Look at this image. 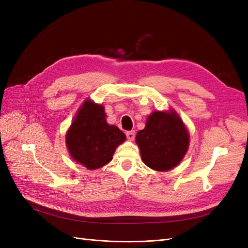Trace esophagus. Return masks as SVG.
<instances>
[{"label": "esophagus", "instance_id": "obj_1", "mask_svg": "<svg viewBox=\"0 0 248 248\" xmlns=\"http://www.w3.org/2000/svg\"><path fill=\"white\" fill-rule=\"evenodd\" d=\"M126 137L129 140H133L134 138H136V131L134 130H130V131H127L126 132Z\"/></svg>", "mask_w": 248, "mask_h": 248}]
</instances>
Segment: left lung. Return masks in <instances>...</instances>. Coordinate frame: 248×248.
I'll return each mask as SVG.
<instances>
[{
    "mask_svg": "<svg viewBox=\"0 0 248 248\" xmlns=\"http://www.w3.org/2000/svg\"><path fill=\"white\" fill-rule=\"evenodd\" d=\"M140 156L146 166L155 170H170L182 160L189 136L175 111H154L146 127L137 134Z\"/></svg>",
    "mask_w": 248,
    "mask_h": 248,
    "instance_id": "left-lung-1",
    "label": "left lung"
}]
</instances>
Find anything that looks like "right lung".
<instances>
[{
  "label": "right lung",
  "mask_w": 248,
  "mask_h": 248,
  "mask_svg": "<svg viewBox=\"0 0 248 248\" xmlns=\"http://www.w3.org/2000/svg\"><path fill=\"white\" fill-rule=\"evenodd\" d=\"M125 139L117 126L107 123L104 108L87 100L66 134V144L74 160L95 170L112 159L116 148Z\"/></svg>",
  "instance_id": "add662e5"
}]
</instances>
